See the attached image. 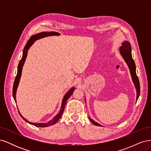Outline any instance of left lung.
I'll return each instance as SVG.
<instances>
[{
  "mask_svg": "<svg viewBox=\"0 0 151 151\" xmlns=\"http://www.w3.org/2000/svg\"><path fill=\"white\" fill-rule=\"evenodd\" d=\"M120 53L121 54V55L122 56V57L123 58V59H124L125 62L127 63L128 67L129 68L132 79L136 88V91H137L136 101H137V99L140 96V83H139V80L138 77L136 74V66L132 56L131 45L129 42H128V41H124V42L122 43V46L120 48ZM89 118L90 121L92 122L94 125L102 127L101 124H99V123L95 122L93 119H91L90 117H89Z\"/></svg>",
  "mask_w": 151,
  "mask_h": 151,
  "instance_id": "8db88e82",
  "label": "left lung"
}]
</instances>
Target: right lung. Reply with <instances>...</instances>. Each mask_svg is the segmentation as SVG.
<instances>
[{"label": "right lung", "instance_id": "add662e5", "mask_svg": "<svg viewBox=\"0 0 151 151\" xmlns=\"http://www.w3.org/2000/svg\"><path fill=\"white\" fill-rule=\"evenodd\" d=\"M60 35V34L59 33H57V32H55V31H50V32H42V33H40L38 34L34 35L31 36V37L29 38V40L28 41L26 45H25V47L24 48L23 51H22V58L21 59V60L18 64V67H17V76L15 78L14 82V85H13V89H12V96L14 99L15 102L16 103V91H17V87L19 86V81L21 79V74H22V67H23L24 62L26 59L27 57V55H28V50L29 49L30 47L32 46L36 40H38L39 39L43 38L44 37H47V36H59ZM75 89V88H72L69 89V91H67V93L65 94L64 97H63V99H62V105H61V108L60 109V111L58 113L57 115L55 116L51 120H50L49 122H47V123H32L30 122L29 121L27 120L26 118H24L22 115L21 117L22 118V119H24V120H25L26 122L29 123V124L35 125L37 127H48L50 125H52L55 123H56L60 118H61L63 112L64 111V108H65V106L66 104V102L67 101V99H68L70 96L72 95V94L74 92V91ZM21 115V114H20Z\"/></svg>", "mask_w": 151, "mask_h": 151}]
</instances>
